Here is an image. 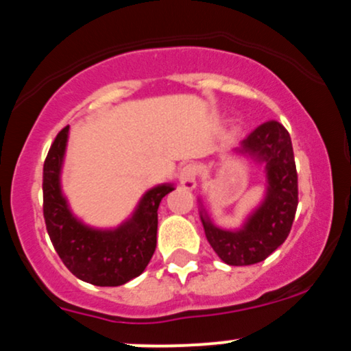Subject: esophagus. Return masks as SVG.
<instances>
[{"instance_id":"esophagus-1","label":"esophagus","mask_w":351,"mask_h":351,"mask_svg":"<svg viewBox=\"0 0 351 351\" xmlns=\"http://www.w3.org/2000/svg\"><path fill=\"white\" fill-rule=\"evenodd\" d=\"M179 180L180 184H182L184 189L187 191L195 189V186H197V169H195V165L192 164L184 165V167L180 169Z\"/></svg>"}]
</instances>
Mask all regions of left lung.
Listing matches in <instances>:
<instances>
[{
    "label": "left lung",
    "instance_id": "left-lung-1",
    "mask_svg": "<svg viewBox=\"0 0 351 351\" xmlns=\"http://www.w3.org/2000/svg\"><path fill=\"white\" fill-rule=\"evenodd\" d=\"M234 152L265 164V199L236 231L217 228L204 209L201 221L207 241L226 265L250 266L265 261L291 231L298 207V174L291 137L276 120L252 130Z\"/></svg>",
    "mask_w": 351,
    "mask_h": 351
}]
</instances>
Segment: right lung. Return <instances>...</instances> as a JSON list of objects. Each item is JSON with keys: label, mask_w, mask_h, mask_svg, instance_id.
I'll return each mask as SVG.
<instances>
[{"label": "right lung", "mask_w": 351, "mask_h": 351, "mask_svg": "<svg viewBox=\"0 0 351 351\" xmlns=\"http://www.w3.org/2000/svg\"><path fill=\"white\" fill-rule=\"evenodd\" d=\"M69 129L58 132L43 165V216L48 236L63 265L78 280L95 286H120L144 273L157 246V209L171 184L142 195L132 217L115 229H95L71 214L60 174Z\"/></svg>", "instance_id": "1"}]
</instances>
